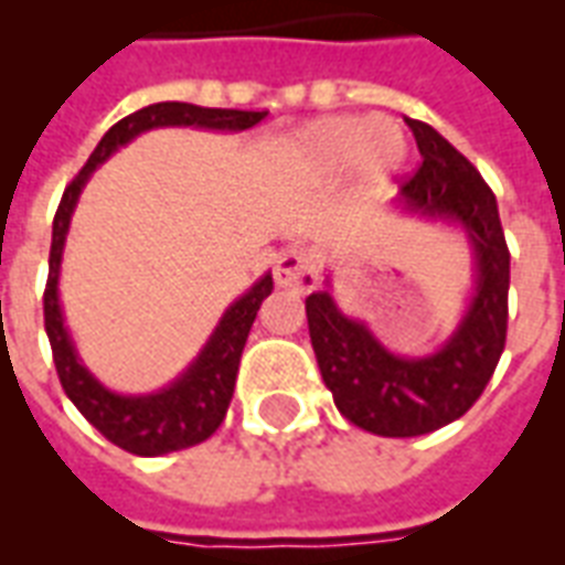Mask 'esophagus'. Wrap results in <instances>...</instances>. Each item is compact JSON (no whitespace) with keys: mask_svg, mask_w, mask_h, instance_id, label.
I'll use <instances>...</instances> for the list:
<instances>
[{"mask_svg":"<svg viewBox=\"0 0 565 565\" xmlns=\"http://www.w3.org/2000/svg\"><path fill=\"white\" fill-rule=\"evenodd\" d=\"M319 269H322V257H319L317 248L292 246L278 257V266H275V284L284 287V290L308 292L317 287Z\"/></svg>","mask_w":565,"mask_h":565,"instance_id":"1","label":"esophagus"}]
</instances>
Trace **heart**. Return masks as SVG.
I'll use <instances>...</instances> for the list:
<instances>
[{
	"label": "heart",
	"instance_id": "obj_1",
	"mask_svg": "<svg viewBox=\"0 0 565 565\" xmlns=\"http://www.w3.org/2000/svg\"><path fill=\"white\" fill-rule=\"evenodd\" d=\"M292 154L310 179H337L354 167L361 193H381L402 170L407 140L390 119L322 117L296 135Z\"/></svg>",
	"mask_w": 565,
	"mask_h": 565
}]
</instances>
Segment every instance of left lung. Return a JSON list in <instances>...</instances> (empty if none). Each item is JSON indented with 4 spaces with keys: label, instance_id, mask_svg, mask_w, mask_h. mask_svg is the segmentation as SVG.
Here are the masks:
<instances>
[{
    "label": "left lung",
    "instance_id": "obj_1",
    "mask_svg": "<svg viewBox=\"0 0 565 565\" xmlns=\"http://www.w3.org/2000/svg\"><path fill=\"white\" fill-rule=\"evenodd\" d=\"M407 126L422 167L395 207L463 228L475 260L469 308L437 352L411 358L390 352L366 322L345 317L328 292V278L326 290L305 299L310 343L337 411L377 437H419L460 419L490 384L508 340L510 252L495 195L428 122L407 119Z\"/></svg>",
    "mask_w": 565,
    "mask_h": 565
}]
</instances>
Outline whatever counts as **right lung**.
Wrapping results in <instances>:
<instances>
[{
    "label": "right lung",
    "mask_w": 565,
    "mask_h": 565,
    "mask_svg": "<svg viewBox=\"0 0 565 565\" xmlns=\"http://www.w3.org/2000/svg\"><path fill=\"white\" fill-rule=\"evenodd\" d=\"M266 117V110H231V108H202L190 102H158L149 108H140L110 126L99 146L84 163V170L64 190V199L57 204L55 222H52V248H49V281L43 292V317H46V334L55 358V370L61 377L70 402L82 411V416L99 430L102 437L114 446L126 448L140 457H161L181 448L199 446L220 428L228 411L234 381H237L239 354L248 340L252 322L264 299L273 292V275L257 278L228 310L222 313L220 326L213 328L207 343L199 352L188 370L181 372L172 384L158 393L122 395L102 384L82 363L75 352L73 337L64 322V308L57 296L61 281V260H64V243L70 234L75 204L84 184L90 181L96 167L108 161L110 154L131 143L135 137L152 128H204V131H246Z\"/></svg>",
    "instance_id": "right-lung-1"
}]
</instances>
